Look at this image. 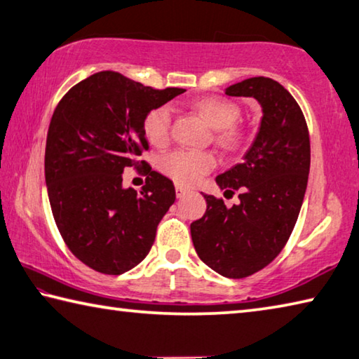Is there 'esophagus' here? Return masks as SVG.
<instances>
[{
	"label": "esophagus",
	"instance_id": "esophagus-1",
	"mask_svg": "<svg viewBox=\"0 0 359 359\" xmlns=\"http://www.w3.org/2000/svg\"><path fill=\"white\" fill-rule=\"evenodd\" d=\"M188 193V190L187 188H184V187H180V185H177L175 187V194H177V198H182V196H185V194Z\"/></svg>",
	"mask_w": 359,
	"mask_h": 359
}]
</instances>
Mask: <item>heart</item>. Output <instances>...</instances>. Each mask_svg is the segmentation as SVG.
<instances>
[{"label":"heart","instance_id":"heart-1","mask_svg":"<svg viewBox=\"0 0 359 359\" xmlns=\"http://www.w3.org/2000/svg\"><path fill=\"white\" fill-rule=\"evenodd\" d=\"M193 109L208 121V125L218 130L215 141L223 147L238 145L244 133L236 126L239 118V106L220 96H205L193 102ZM144 135L155 147H163L171 136V111L166 106L155 107L145 114L142 121ZM215 166V158L208 151L177 150L160 158L158 168L179 185H193Z\"/></svg>","mask_w":359,"mask_h":359}]
</instances>
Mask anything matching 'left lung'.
<instances>
[{
  "mask_svg": "<svg viewBox=\"0 0 359 359\" xmlns=\"http://www.w3.org/2000/svg\"><path fill=\"white\" fill-rule=\"evenodd\" d=\"M263 107L258 135L244 161L215 179L239 204L204 194L208 209L190 224L194 250L210 269L244 278L266 267L287 244L306 194L311 139L299 104L269 77H250L224 90Z\"/></svg>",
  "mask_w": 359,
  "mask_h": 359,
  "instance_id": "8db88e82",
  "label": "left lung"
}]
</instances>
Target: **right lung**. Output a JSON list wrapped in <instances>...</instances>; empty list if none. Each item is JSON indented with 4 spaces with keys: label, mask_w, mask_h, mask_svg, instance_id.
Wrapping results in <instances>:
<instances>
[{
    "label": "right lung",
    "mask_w": 359,
    "mask_h": 359,
    "mask_svg": "<svg viewBox=\"0 0 359 359\" xmlns=\"http://www.w3.org/2000/svg\"><path fill=\"white\" fill-rule=\"evenodd\" d=\"M184 88L155 90L120 72L76 83L53 111L46 142L48 201L65 244L96 272L120 276L147 257L175 188L144 160L142 121ZM145 165L146 185L123 189L126 167Z\"/></svg>",
    "instance_id": "obj_1"
}]
</instances>
